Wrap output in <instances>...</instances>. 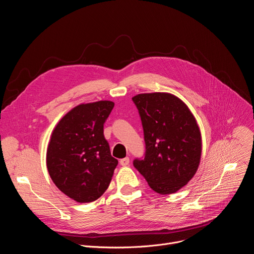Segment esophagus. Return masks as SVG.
<instances>
[{"label": "esophagus", "mask_w": 254, "mask_h": 254, "mask_svg": "<svg viewBox=\"0 0 254 254\" xmlns=\"http://www.w3.org/2000/svg\"><path fill=\"white\" fill-rule=\"evenodd\" d=\"M129 162H130L129 157H125V158H123V159L120 160V164H121L122 166H127V165H129Z\"/></svg>", "instance_id": "obj_1"}]
</instances>
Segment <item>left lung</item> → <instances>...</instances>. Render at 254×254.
I'll list each match as a JSON object with an SVG mask.
<instances>
[{
	"label": "left lung",
	"instance_id": "8db88e82",
	"mask_svg": "<svg viewBox=\"0 0 254 254\" xmlns=\"http://www.w3.org/2000/svg\"><path fill=\"white\" fill-rule=\"evenodd\" d=\"M142 121L144 159L134 167L159 194L175 193L196 173L202 152L201 133L187 105L170 93H144L132 98Z\"/></svg>",
	"mask_w": 254,
	"mask_h": 254
}]
</instances>
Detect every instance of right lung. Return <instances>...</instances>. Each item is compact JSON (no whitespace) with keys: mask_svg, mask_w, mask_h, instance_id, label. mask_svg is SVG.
<instances>
[{"mask_svg":"<svg viewBox=\"0 0 254 254\" xmlns=\"http://www.w3.org/2000/svg\"><path fill=\"white\" fill-rule=\"evenodd\" d=\"M112 101L80 104L56 125L47 148L51 179L68 197L87 203L107 190L118 160L111 156L104 123Z\"/></svg>","mask_w":254,"mask_h":254,"instance_id":"add662e5","label":"right lung"}]
</instances>
